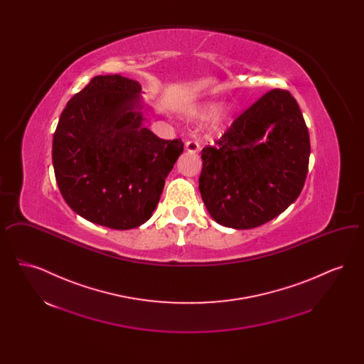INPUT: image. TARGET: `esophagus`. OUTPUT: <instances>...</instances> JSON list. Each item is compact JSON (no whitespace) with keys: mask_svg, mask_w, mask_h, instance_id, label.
Masks as SVG:
<instances>
[{"mask_svg":"<svg viewBox=\"0 0 364 364\" xmlns=\"http://www.w3.org/2000/svg\"><path fill=\"white\" fill-rule=\"evenodd\" d=\"M184 147H186V150L191 153V154H195V153H198L199 151V149H200V144H199V141H196V140H187L186 141V144H184Z\"/></svg>","mask_w":364,"mask_h":364,"instance_id":"obj_1","label":"esophagus"}]
</instances>
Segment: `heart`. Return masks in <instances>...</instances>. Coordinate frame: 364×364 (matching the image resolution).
Wrapping results in <instances>:
<instances>
[{
	"label": "heart",
	"instance_id": "1",
	"mask_svg": "<svg viewBox=\"0 0 364 364\" xmlns=\"http://www.w3.org/2000/svg\"><path fill=\"white\" fill-rule=\"evenodd\" d=\"M215 109H217V104H203L202 106H199V109L196 110V116L199 119H208V116H211L215 112ZM230 119H232V110L229 107H224V109L218 110L211 120L213 131L224 129L230 122Z\"/></svg>",
	"mask_w": 364,
	"mask_h": 364
}]
</instances>
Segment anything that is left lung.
Listing matches in <instances>:
<instances>
[{"instance_id":"8db88e82","label":"left lung","mask_w":364,"mask_h":364,"mask_svg":"<svg viewBox=\"0 0 364 364\" xmlns=\"http://www.w3.org/2000/svg\"><path fill=\"white\" fill-rule=\"evenodd\" d=\"M309 158L310 135L299 105L289 91L272 90L242 112L215 146L202 150L203 203L220 225H263L297 199Z\"/></svg>"}]
</instances>
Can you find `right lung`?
Returning a JSON list of instances; mask_svg holds the SVG:
<instances>
[{
	"mask_svg": "<svg viewBox=\"0 0 364 364\" xmlns=\"http://www.w3.org/2000/svg\"><path fill=\"white\" fill-rule=\"evenodd\" d=\"M141 86L122 75H100L75 94L53 136L60 192L87 221L127 230L156 210L165 178L184 150L143 127Z\"/></svg>",
	"mask_w": 364,
	"mask_h": 364,
	"instance_id": "obj_1",
	"label": "right lung"
}]
</instances>
